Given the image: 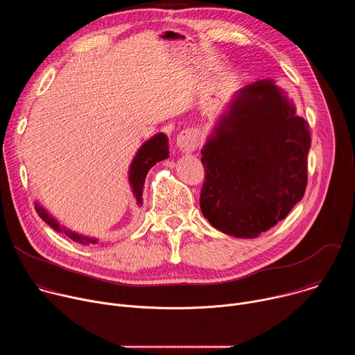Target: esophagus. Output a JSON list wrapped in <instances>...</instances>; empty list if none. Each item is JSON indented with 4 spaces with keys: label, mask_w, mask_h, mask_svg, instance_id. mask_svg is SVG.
<instances>
[{
    "label": "esophagus",
    "mask_w": 355,
    "mask_h": 355,
    "mask_svg": "<svg viewBox=\"0 0 355 355\" xmlns=\"http://www.w3.org/2000/svg\"><path fill=\"white\" fill-rule=\"evenodd\" d=\"M199 146V136L195 129H185L177 136V147L182 153H192Z\"/></svg>",
    "instance_id": "esophagus-1"
}]
</instances>
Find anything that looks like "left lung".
<instances>
[{
	"instance_id": "8db88e82",
	"label": "left lung",
	"mask_w": 355,
	"mask_h": 355,
	"mask_svg": "<svg viewBox=\"0 0 355 355\" xmlns=\"http://www.w3.org/2000/svg\"><path fill=\"white\" fill-rule=\"evenodd\" d=\"M309 148L308 122L274 80L243 87L200 150L202 215L225 234L259 237L303 198Z\"/></svg>"
}]
</instances>
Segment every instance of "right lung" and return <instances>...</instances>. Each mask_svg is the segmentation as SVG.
Returning a JSON list of instances; mask_svg holds the SVG:
<instances>
[{
	"label": "right lung",
	"mask_w": 355,
	"mask_h": 355,
	"mask_svg": "<svg viewBox=\"0 0 355 355\" xmlns=\"http://www.w3.org/2000/svg\"><path fill=\"white\" fill-rule=\"evenodd\" d=\"M170 156V150H168V137L164 133H157L155 136H151L148 140H146L140 148L137 150L136 156L133 157L130 167H129V174H128V180L133 192V196L137 202V205L141 207L143 205V185H144V180L146 175L148 173V170L153 167L155 164H157L162 160L168 159ZM35 209L37 212V215L42 218V220H44L50 227H53L56 232L59 233H64L67 237H70L73 241L88 245V244H96L98 240L94 237H88V236H83L80 233H76L64 226H62L52 215H50L40 204L36 200L35 202Z\"/></svg>",
	"instance_id": "obj_1"
}]
</instances>
